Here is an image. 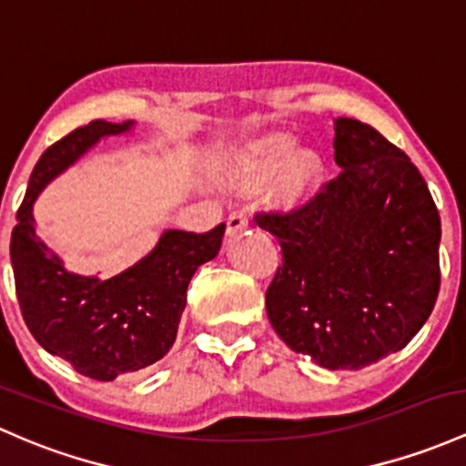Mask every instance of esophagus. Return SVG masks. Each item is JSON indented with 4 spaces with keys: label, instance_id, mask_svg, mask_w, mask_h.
Masks as SVG:
<instances>
[{
    "label": "esophagus",
    "instance_id": "34e87169",
    "mask_svg": "<svg viewBox=\"0 0 466 466\" xmlns=\"http://www.w3.org/2000/svg\"><path fill=\"white\" fill-rule=\"evenodd\" d=\"M247 227H248V215L244 211H235L228 215V219H227V233L228 235L242 233Z\"/></svg>",
    "mask_w": 466,
    "mask_h": 466
}]
</instances>
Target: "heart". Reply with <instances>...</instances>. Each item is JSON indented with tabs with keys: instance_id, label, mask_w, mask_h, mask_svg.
I'll list each match as a JSON object with an SVG mask.
<instances>
[{
	"instance_id": "obj_1",
	"label": "heart",
	"mask_w": 466,
	"mask_h": 466,
	"mask_svg": "<svg viewBox=\"0 0 466 466\" xmlns=\"http://www.w3.org/2000/svg\"><path fill=\"white\" fill-rule=\"evenodd\" d=\"M291 137L289 135H268L259 139L244 155V177L251 179L267 177L268 173L282 162L284 155L291 148ZM319 175V157L313 151L293 153L287 162L279 167L273 182V199L278 204L293 207L313 188L315 179Z\"/></svg>"
}]
</instances>
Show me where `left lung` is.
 <instances>
[{"label":"left lung","mask_w":466,"mask_h":466,"mask_svg":"<svg viewBox=\"0 0 466 466\" xmlns=\"http://www.w3.org/2000/svg\"><path fill=\"white\" fill-rule=\"evenodd\" d=\"M342 167L291 211L255 222L282 248L267 289L275 333L324 369H362L411 342L440 291V215L402 148L335 119Z\"/></svg>","instance_id":"obj_1"}]
</instances>
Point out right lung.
<instances>
[{
    "label": "right lung",
    "mask_w": 466,
    "mask_h": 466,
    "mask_svg": "<svg viewBox=\"0 0 466 466\" xmlns=\"http://www.w3.org/2000/svg\"><path fill=\"white\" fill-rule=\"evenodd\" d=\"M131 127L133 122L95 119L48 147L35 164L11 235L15 291L28 331L48 353L102 382L139 371L168 353L187 307L188 282L198 267L218 255L227 228L222 222L207 233L167 231L142 262L111 279L64 268L35 235L33 202L95 142Z\"/></svg>",
    "instance_id": "obj_1"
}]
</instances>
